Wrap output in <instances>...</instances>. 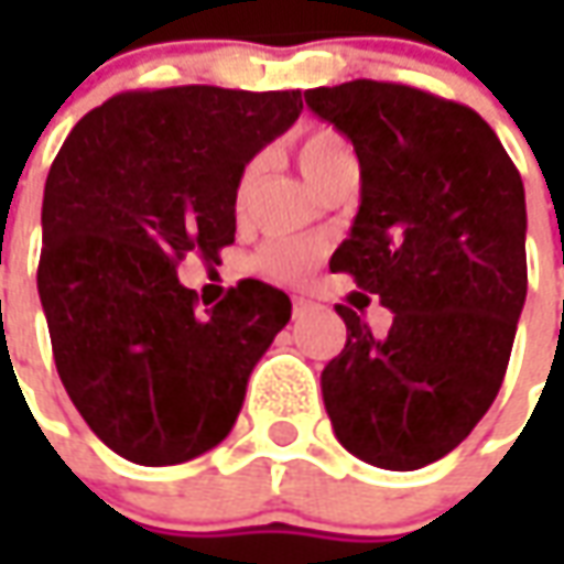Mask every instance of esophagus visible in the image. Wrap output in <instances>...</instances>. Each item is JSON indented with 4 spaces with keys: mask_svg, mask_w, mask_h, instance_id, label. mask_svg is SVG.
Masks as SVG:
<instances>
[{
    "mask_svg": "<svg viewBox=\"0 0 564 564\" xmlns=\"http://www.w3.org/2000/svg\"><path fill=\"white\" fill-rule=\"evenodd\" d=\"M307 311V301L304 297H294V316H301Z\"/></svg>",
    "mask_w": 564,
    "mask_h": 564,
    "instance_id": "obj_1",
    "label": "esophagus"
}]
</instances>
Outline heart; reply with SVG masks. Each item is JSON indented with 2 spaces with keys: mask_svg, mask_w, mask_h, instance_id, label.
Instances as JSON below:
<instances>
[{
  "mask_svg": "<svg viewBox=\"0 0 564 564\" xmlns=\"http://www.w3.org/2000/svg\"><path fill=\"white\" fill-rule=\"evenodd\" d=\"M345 153H351V150H348V143L341 141L336 131L316 128V131H307V134L301 138V143H297V165H301L304 178L314 182L319 172H326V169L336 163L338 156H345ZM257 169H260V165L250 163L248 169L241 172V178H238V200L248 197L250 185H253V178H257ZM314 263L316 248L314 245H307V241H275V245L263 248V253H260V270L270 272L272 279H282V282H297V279H304L307 272L314 270Z\"/></svg>",
  "mask_w": 564,
  "mask_h": 564,
  "instance_id": "obj_1",
  "label": "heart"
}]
</instances>
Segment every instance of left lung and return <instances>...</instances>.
<instances>
[{
    "label": "left lung",
    "mask_w": 564,
    "mask_h": 564,
    "mask_svg": "<svg viewBox=\"0 0 564 564\" xmlns=\"http://www.w3.org/2000/svg\"><path fill=\"white\" fill-rule=\"evenodd\" d=\"M355 143L360 206L329 260L392 311L382 338L338 304L348 341L323 370L336 440L367 465L440 462L489 411L528 297L524 185L462 102L389 80L304 90Z\"/></svg>",
    "instance_id": "1"
}]
</instances>
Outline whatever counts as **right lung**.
Returning <instances> with one entry per match:
<instances>
[{
  "label": "right lung",
  "instance_id": "obj_1",
  "mask_svg": "<svg viewBox=\"0 0 564 564\" xmlns=\"http://www.w3.org/2000/svg\"><path fill=\"white\" fill-rule=\"evenodd\" d=\"M301 109V90L119 94L55 156L36 270L55 370L87 426L134 465L223 443L250 370L292 319L289 294L257 279L200 314L175 270L235 241L238 178Z\"/></svg>",
  "mask_w": 564,
  "mask_h": 564
}]
</instances>
